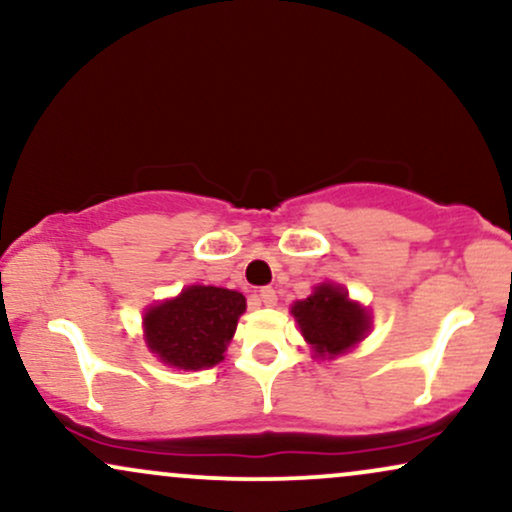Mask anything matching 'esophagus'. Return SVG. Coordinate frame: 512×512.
<instances>
[{
  "label": "esophagus",
  "mask_w": 512,
  "mask_h": 512,
  "mask_svg": "<svg viewBox=\"0 0 512 512\" xmlns=\"http://www.w3.org/2000/svg\"><path fill=\"white\" fill-rule=\"evenodd\" d=\"M260 301L264 305H276V291L272 289V286H262V289H260Z\"/></svg>",
  "instance_id": "34e87169"
}]
</instances>
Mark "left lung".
<instances>
[{"mask_svg": "<svg viewBox=\"0 0 512 512\" xmlns=\"http://www.w3.org/2000/svg\"><path fill=\"white\" fill-rule=\"evenodd\" d=\"M291 313L301 325L305 342L313 344L320 356L342 354L368 330L366 310L351 303L346 291L332 284L317 286L313 296L293 305Z\"/></svg>", "mask_w": 512, "mask_h": 512, "instance_id": "left-lung-1", "label": "left lung"}]
</instances>
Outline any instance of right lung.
I'll return each mask as SVG.
<instances>
[{
	"mask_svg": "<svg viewBox=\"0 0 512 512\" xmlns=\"http://www.w3.org/2000/svg\"><path fill=\"white\" fill-rule=\"evenodd\" d=\"M245 296L216 286H190L144 317L146 344L163 363L185 370L216 366L238 327Z\"/></svg>",
	"mask_w": 512,
	"mask_h": 512,
	"instance_id": "1",
	"label": "right lung"
}]
</instances>
